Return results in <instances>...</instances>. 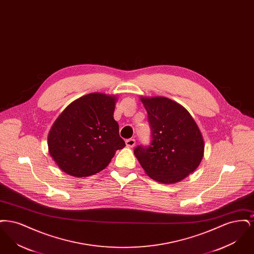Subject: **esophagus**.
Returning a JSON list of instances; mask_svg holds the SVG:
<instances>
[{"label":"esophagus","instance_id":"34e87169","mask_svg":"<svg viewBox=\"0 0 254 254\" xmlns=\"http://www.w3.org/2000/svg\"><path fill=\"white\" fill-rule=\"evenodd\" d=\"M135 139H127V140H126V145H127V146H129V147H133L134 145H135Z\"/></svg>","mask_w":254,"mask_h":254}]
</instances>
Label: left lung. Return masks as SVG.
<instances>
[{"label":"left lung","mask_w":254,"mask_h":254,"mask_svg":"<svg viewBox=\"0 0 254 254\" xmlns=\"http://www.w3.org/2000/svg\"><path fill=\"white\" fill-rule=\"evenodd\" d=\"M151 129L149 145L134 154L145 173L163 184L181 181L193 172L204 156V140L190 112L166 97L141 98Z\"/></svg>","instance_id":"1"}]
</instances>
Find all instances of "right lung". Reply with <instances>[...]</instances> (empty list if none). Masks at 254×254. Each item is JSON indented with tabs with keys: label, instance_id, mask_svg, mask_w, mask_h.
<instances>
[{
	"label": "right lung",
	"instance_id": "right-lung-1",
	"mask_svg": "<svg viewBox=\"0 0 254 254\" xmlns=\"http://www.w3.org/2000/svg\"><path fill=\"white\" fill-rule=\"evenodd\" d=\"M116 98L90 93L72 102L53 124L49 154L63 171L86 177L105 169L126 144L113 113Z\"/></svg>",
	"mask_w": 254,
	"mask_h": 254
}]
</instances>
